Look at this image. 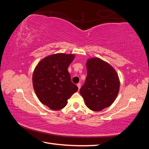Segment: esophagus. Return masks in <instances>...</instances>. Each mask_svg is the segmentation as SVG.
Here are the masks:
<instances>
[{
  "label": "esophagus",
  "mask_w": 149,
  "mask_h": 149,
  "mask_svg": "<svg viewBox=\"0 0 149 149\" xmlns=\"http://www.w3.org/2000/svg\"><path fill=\"white\" fill-rule=\"evenodd\" d=\"M77 86L78 87V89H80V88H81V84H80V83H78V84H77Z\"/></svg>",
  "instance_id": "obj_1"
}]
</instances>
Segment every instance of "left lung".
I'll return each mask as SVG.
<instances>
[{"label":"left lung","instance_id":"left-lung-1","mask_svg":"<svg viewBox=\"0 0 149 149\" xmlns=\"http://www.w3.org/2000/svg\"><path fill=\"white\" fill-rule=\"evenodd\" d=\"M86 65L87 75L80 94L90 110L100 111L110 107L117 97L119 77L108 63L98 58L88 60Z\"/></svg>","mask_w":149,"mask_h":149}]
</instances>
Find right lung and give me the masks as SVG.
Instances as JSON below:
<instances>
[{
    "label": "right lung",
    "mask_w": 149,
    "mask_h": 149,
    "mask_svg": "<svg viewBox=\"0 0 149 149\" xmlns=\"http://www.w3.org/2000/svg\"><path fill=\"white\" fill-rule=\"evenodd\" d=\"M74 54H52L40 61L33 74V85L39 100L50 109L58 110L78 90L73 84L68 68Z\"/></svg>",
    "instance_id": "add662e5"
}]
</instances>
